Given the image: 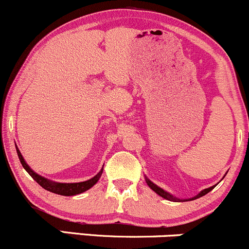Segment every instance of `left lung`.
Returning <instances> with one entry per match:
<instances>
[{
  "mask_svg": "<svg viewBox=\"0 0 249 249\" xmlns=\"http://www.w3.org/2000/svg\"><path fill=\"white\" fill-rule=\"evenodd\" d=\"M145 181H146V184L148 185V187H150L152 191H154V192L158 194V196H160L161 198H164V199H166V200H170V201H174V202L192 201V200H196V199H198V198H201V196H204L205 194H207L208 192H211V191H212L213 188L215 187V185H214V186L205 188V190H202L201 192H199L198 194H196V196H192V198H190V199H179V198H176V196H172V194H171V193L166 192V191H165V190H162L161 187L157 186V185L153 184V182L151 181V180L148 179L147 177H145Z\"/></svg>",
  "mask_w": 249,
  "mask_h": 249,
  "instance_id": "obj_1",
  "label": "left lung"
}]
</instances>
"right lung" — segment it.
<instances>
[{"mask_svg":"<svg viewBox=\"0 0 249 249\" xmlns=\"http://www.w3.org/2000/svg\"><path fill=\"white\" fill-rule=\"evenodd\" d=\"M16 152H17V156H18L19 161H21L22 166H23L24 170L30 174L31 178L35 180L37 184L41 185L44 190L49 191V192L59 194V196H76V194H81L83 192H85V191L90 190V188L92 187L97 181H98L99 178H101L102 173H103V167H102V170L99 171V172L97 173L93 178L89 179V180H87V181L56 182V181H53V180H49V179L44 178V177L39 176V174H37L36 172H34V170H31L29 165L25 162L23 156H22L21 152H19V150L17 148V146H16Z\"/></svg>","mask_w":249,"mask_h":249,"instance_id":"obj_1","label":"right lung"}]
</instances>
